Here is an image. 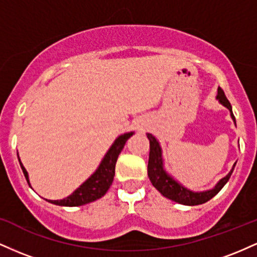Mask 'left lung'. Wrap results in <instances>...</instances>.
Segmentation results:
<instances>
[{
    "instance_id": "1",
    "label": "left lung",
    "mask_w": 257,
    "mask_h": 257,
    "mask_svg": "<svg viewBox=\"0 0 257 257\" xmlns=\"http://www.w3.org/2000/svg\"><path fill=\"white\" fill-rule=\"evenodd\" d=\"M217 99L223 106H226L229 111H231V116L233 120L235 122L234 114L232 112V106L231 102L228 101V99L226 98L225 93H223L222 88L219 87L217 89ZM147 138L150 140V157H149V166H147V174H149V178L151 180L152 185L163 194L167 198L174 200V202L180 203V204L184 205H199L203 203L208 202L213 198L214 196H216L220 192L221 188L226 185V182L228 181L231 178L233 169L229 172L223 179H221L219 184L215 186L213 190L205 191V192H192V191L187 190L184 186H181L175 181L173 178H170L168 174L164 172L163 169V162H162V151L161 147H159L158 141L156 140V138L152 134H147Z\"/></svg>"
}]
</instances>
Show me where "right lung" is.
I'll list each match as a JSON object with an SVG mask.
<instances>
[{
    "mask_svg": "<svg viewBox=\"0 0 257 257\" xmlns=\"http://www.w3.org/2000/svg\"><path fill=\"white\" fill-rule=\"evenodd\" d=\"M132 135L133 133H126L124 135H120V137L114 141L113 145L111 146V149L108 150V152L106 153L104 159H102L98 170H96L84 184L79 186L75 192L61 200H48V202L61 206H78L94 202V200L105 196V193L107 192L108 188H110V186L112 185V181H113L114 168H116L117 158H118L120 151H122L123 147H124L125 141L128 140ZM20 167H22L23 173H24L26 181L30 185V182H29L28 172H26L24 166H23L22 163H20Z\"/></svg>",
    "mask_w": 257,
    "mask_h": 257,
    "instance_id": "add662e5",
    "label": "right lung"
}]
</instances>
